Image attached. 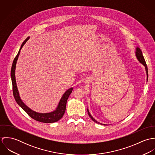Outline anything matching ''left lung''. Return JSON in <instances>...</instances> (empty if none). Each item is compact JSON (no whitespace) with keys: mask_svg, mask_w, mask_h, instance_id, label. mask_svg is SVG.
Returning a JSON list of instances; mask_svg holds the SVG:
<instances>
[{"mask_svg":"<svg viewBox=\"0 0 155 155\" xmlns=\"http://www.w3.org/2000/svg\"><path fill=\"white\" fill-rule=\"evenodd\" d=\"M135 55H136V57H137V58L138 59V60L140 61V63H141L145 67V68H146V74H147V79H148V68H147V64L146 63V61H145V60L144 58V57L143 55V54H142V52L141 51V49L138 48V47H137L136 48V51H135ZM88 115L89 116V117H91V119L94 121L95 122V123H97V124H101L103 125L102 124L97 122V120H95V119L93 118V117L91 115V114L89 113V112L88 109ZM104 125H106L105 124H103Z\"/></svg>","mask_w":155,"mask_h":155,"instance_id":"1","label":"left lung"}]
</instances>
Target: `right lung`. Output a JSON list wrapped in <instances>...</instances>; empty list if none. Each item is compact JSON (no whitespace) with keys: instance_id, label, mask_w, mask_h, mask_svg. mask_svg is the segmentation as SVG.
Here are the masks:
<instances>
[{"instance_id":"1","label":"right lung","mask_w":155,"mask_h":155,"mask_svg":"<svg viewBox=\"0 0 155 155\" xmlns=\"http://www.w3.org/2000/svg\"><path fill=\"white\" fill-rule=\"evenodd\" d=\"M28 39H29V37H28L23 42L17 56L15 57V58L14 60L12 68H11V76L12 84V91H13V95H14V98H15L16 102L17 103V104L32 119H33L37 121H39V122H43V123H53V122H57L58 120H59L60 119L62 118V117L63 116V115L65 113L67 101V99H68L70 94L71 93V92L73 91V88H69L66 91L64 92V94H63V95L62 96L56 110L52 112H50V113H38L35 111L32 110L30 108H28L22 102V100L20 98L19 92L18 91L17 87L16 80H15V67H16V64H17V61L18 56L20 53V50L21 49L24 45L26 43V42L28 40Z\"/></svg>"}]
</instances>
